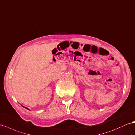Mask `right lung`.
I'll return each mask as SVG.
<instances>
[{"instance_id":"1","label":"right lung","mask_w":135,"mask_h":135,"mask_svg":"<svg viewBox=\"0 0 135 135\" xmlns=\"http://www.w3.org/2000/svg\"><path fill=\"white\" fill-rule=\"evenodd\" d=\"M22 107H23V105H22ZM24 107V108H26V109H28V110H30V109L29 108H27V107Z\"/></svg>"}]
</instances>
